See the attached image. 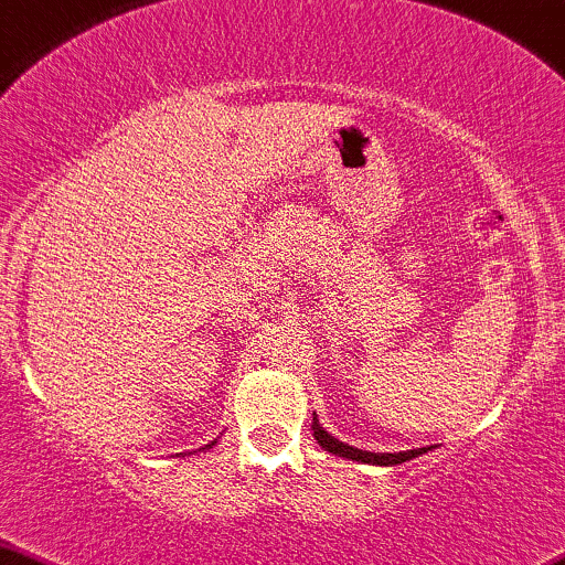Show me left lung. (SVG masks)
Returning a JSON list of instances; mask_svg holds the SVG:
<instances>
[{
	"mask_svg": "<svg viewBox=\"0 0 565 565\" xmlns=\"http://www.w3.org/2000/svg\"><path fill=\"white\" fill-rule=\"evenodd\" d=\"M312 435H316V440L326 448V451L347 456V459H352V461L381 463V467H388V463H402V461L414 459V456H419V454H427V448H414V451H402V454H370V451H360V448L347 446V443L335 440L333 435H328L323 427L318 425L316 414H312Z\"/></svg>",
	"mask_w": 565,
	"mask_h": 565,
	"instance_id": "8db88e82",
	"label": "left lung"
}]
</instances>
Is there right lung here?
I'll return each mask as SVG.
<instances>
[{
  "instance_id": "right-lung-1",
  "label": "right lung",
  "mask_w": 565,
  "mask_h": 565,
  "mask_svg": "<svg viewBox=\"0 0 565 565\" xmlns=\"http://www.w3.org/2000/svg\"><path fill=\"white\" fill-rule=\"evenodd\" d=\"M213 443H216V440H211V443H209V446H205V448H211V446H213Z\"/></svg>"
}]
</instances>
